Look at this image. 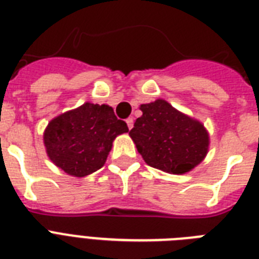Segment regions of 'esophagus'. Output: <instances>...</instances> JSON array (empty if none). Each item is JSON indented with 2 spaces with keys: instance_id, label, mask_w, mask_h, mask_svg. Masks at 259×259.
Segmentation results:
<instances>
[{
  "instance_id": "esophagus-1",
  "label": "esophagus",
  "mask_w": 259,
  "mask_h": 259,
  "mask_svg": "<svg viewBox=\"0 0 259 259\" xmlns=\"http://www.w3.org/2000/svg\"><path fill=\"white\" fill-rule=\"evenodd\" d=\"M126 123H127V127H129V129H132L134 125V119L132 117H129L127 119H126Z\"/></svg>"
}]
</instances>
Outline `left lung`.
<instances>
[{
  "label": "left lung",
  "mask_w": 259,
  "mask_h": 259,
  "mask_svg": "<svg viewBox=\"0 0 259 259\" xmlns=\"http://www.w3.org/2000/svg\"><path fill=\"white\" fill-rule=\"evenodd\" d=\"M129 136L148 165L173 175L189 172L204 160L209 137L200 122L164 99L141 105Z\"/></svg>",
  "instance_id": "obj_1"
}]
</instances>
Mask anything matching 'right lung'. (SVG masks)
<instances>
[{
	"instance_id": "obj_1",
	"label": "right lung",
	"mask_w": 259,
	"mask_h": 259,
	"mask_svg": "<svg viewBox=\"0 0 259 259\" xmlns=\"http://www.w3.org/2000/svg\"><path fill=\"white\" fill-rule=\"evenodd\" d=\"M127 132L113 107L86 102L48 123L44 145L55 165L71 176L84 177L105 165L115 137Z\"/></svg>"
}]
</instances>
